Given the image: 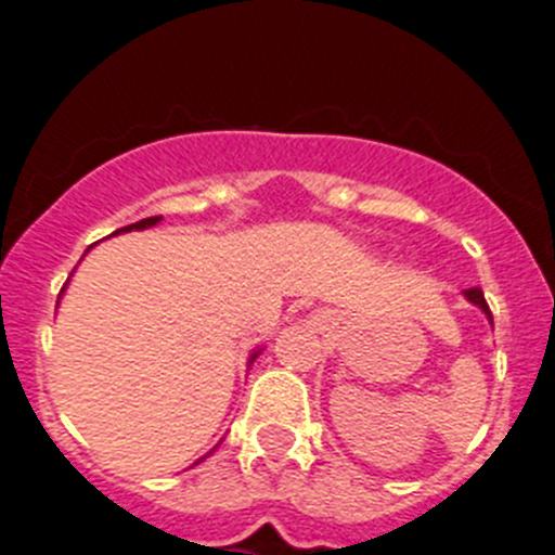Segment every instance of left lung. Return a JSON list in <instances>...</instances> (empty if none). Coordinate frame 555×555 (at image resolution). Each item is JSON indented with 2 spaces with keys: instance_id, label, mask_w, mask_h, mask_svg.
Returning a JSON list of instances; mask_svg holds the SVG:
<instances>
[{
  "instance_id": "8db88e82",
  "label": "left lung",
  "mask_w": 555,
  "mask_h": 555,
  "mask_svg": "<svg viewBox=\"0 0 555 555\" xmlns=\"http://www.w3.org/2000/svg\"><path fill=\"white\" fill-rule=\"evenodd\" d=\"M464 297H467V300L473 302V306H478L480 311L487 313V317H489V322H492V311H489L487 300H483V292H480L478 286H475V288H467V292H464Z\"/></svg>"
}]
</instances>
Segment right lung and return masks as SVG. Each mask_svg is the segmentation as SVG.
<instances>
[{"mask_svg": "<svg viewBox=\"0 0 555 555\" xmlns=\"http://www.w3.org/2000/svg\"><path fill=\"white\" fill-rule=\"evenodd\" d=\"M160 219H164V217H150V219H141V222H135V224H127V228L116 230V233H127V230H146V228H152V224H158ZM116 233H113V235H116ZM66 283H68V281H66ZM63 288H66V286H63ZM61 294H63V292H61ZM258 352H261V350H255L253 356H249V364H253L255 358H258ZM203 459H208V455H203ZM203 459H199V461H203ZM199 461H197V464H199Z\"/></svg>", "mask_w": 555, "mask_h": 555, "instance_id": "right-lung-1", "label": "right lung"}]
</instances>
